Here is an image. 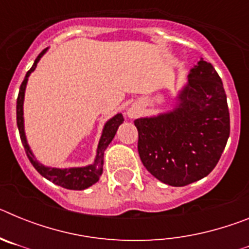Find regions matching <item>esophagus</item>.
<instances>
[{
  "label": "esophagus",
  "instance_id": "34e87169",
  "mask_svg": "<svg viewBox=\"0 0 249 249\" xmlns=\"http://www.w3.org/2000/svg\"><path fill=\"white\" fill-rule=\"evenodd\" d=\"M140 114H141V108H140V106L137 105H133L132 107H129L128 111H127V116H128L129 118H137Z\"/></svg>",
  "mask_w": 249,
  "mask_h": 249
}]
</instances>
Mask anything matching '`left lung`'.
Wrapping results in <instances>:
<instances>
[{
    "label": "left lung",
    "mask_w": 249,
    "mask_h": 249,
    "mask_svg": "<svg viewBox=\"0 0 249 249\" xmlns=\"http://www.w3.org/2000/svg\"><path fill=\"white\" fill-rule=\"evenodd\" d=\"M172 111L138 118V153L163 183L183 187L210 175L230 137V111L221 77L201 58Z\"/></svg>",
    "instance_id": "obj_1"
}]
</instances>
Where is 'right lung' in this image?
I'll list each match as a JSON object with an SVG mask.
<instances>
[{"instance_id": "add662e5", "label": "right lung", "mask_w": 249, "mask_h": 249, "mask_svg": "<svg viewBox=\"0 0 249 249\" xmlns=\"http://www.w3.org/2000/svg\"><path fill=\"white\" fill-rule=\"evenodd\" d=\"M47 48L41 52L35 59L34 66L31 67L30 71L26 73L25 80L21 83L19 87L18 97H17V107H16V113H17V127L19 131V137H21L22 144L25 147L26 155H27L28 160L32 163V166L36 168L37 172L41 176L48 179V181L53 182L57 186H61L67 190H76V191H82L91 187L96 182H98L101 175L103 171V155H105L106 148L108 147L111 143V141L113 140L116 132H117L118 127L123 123V116L122 113H117L114 117L108 120L106 122L105 127H103L102 136L98 142L97 147V156L94 158V162L89 166L86 167H73V168H52V167H46L42 163H39L38 160L35 158L34 153L31 151L30 146L27 143L25 135V124H23V100H25V91H26V85H27L28 77L32 72L35 71L37 63L41 59V57L45 54Z\"/></svg>"}]
</instances>
